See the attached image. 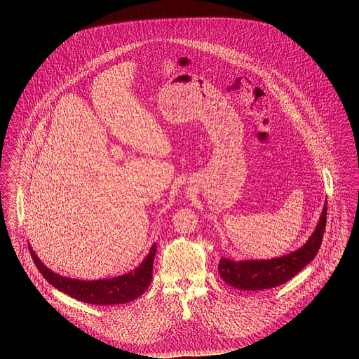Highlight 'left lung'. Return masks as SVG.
Returning <instances> with one entry per match:
<instances>
[{"label": "left lung", "mask_w": 359, "mask_h": 359, "mask_svg": "<svg viewBox=\"0 0 359 359\" xmlns=\"http://www.w3.org/2000/svg\"><path fill=\"white\" fill-rule=\"evenodd\" d=\"M327 202V201H325ZM327 223V203L323 207L320 219L307 243L299 250L287 256L273 259H250L236 262L227 258H221L218 272L223 281L237 290H264L276 288L299 273L309 264L323 241Z\"/></svg>", "instance_id": "8db88e82"}]
</instances>
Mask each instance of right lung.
<instances>
[{
  "instance_id": "right-lung-1",
  "label": "right lung",
  "mask_w": 359,
  "mask_h": 359,
  "mask_svg": "<svg viewBox=\"0 0 359 359\" xmlns=\"http://www.w3.org/2000/svg\"><path fill=\"white\" fill-rule=\"evenodd\" d=\"M31 256L34 258V265L43 274V277L55 287L56 290L67 293L71 297L81 300L88 304L95 306H110V304H125L141 296L152 281L154 259L156 256V245L152 246L149 255L145 257L142 264L130 273L123 274L114 278L94 280V281H81L72 280L63 276L53 273L34 255L29 246Z\"/></svg>"
}]
</instances>
